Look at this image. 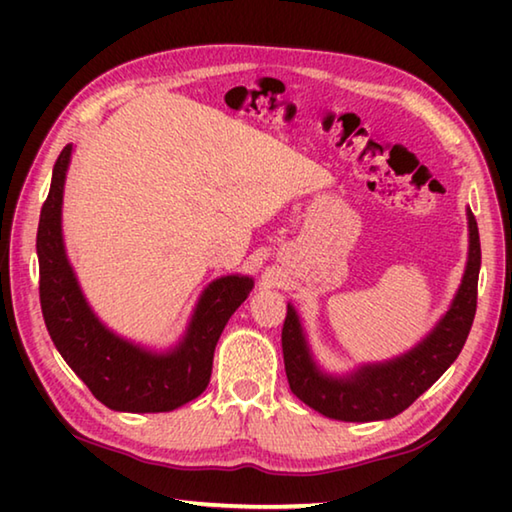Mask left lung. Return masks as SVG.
Listing matches in <instances>:
<instances>
[{
	"instance_id": "1",
	"label": "left lung",
	"mask_w": 512,
	"mask_h": 512,
	"mask_svg": "<svg viewBox=\"0 0 512 512\" xmlns=\"http://www.w3.org/2000/svg\"><path fill=\"white\" fill-rule=\"evenodd\" d=\"M467 219H470V259L454 305L427 339L400 359L379 366H363L352 377H327L311 361L296 311L291 305L287 307V318L282 325V354L289 386L298 400L334 420H386L409 409L452 366L474 323L481 268L479 225L472 212H467Z\"/></svg>"
}]
</instances>
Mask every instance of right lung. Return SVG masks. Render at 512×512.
<instances>
[{
	"mask_svg": "<svg viewBox=\"0 0 512 512\" xmlns=\"http://www.w3.org/2000/svg\"><path fill=\"white\" fill-rule=\"evenodd\" d=\"M72 146L60 151L38 223L40 307L67 366L101 404L128 413H162L192 402L212 377L216 341L235 309L253 289L250 277L228 275L205 289L185 341L169 354H151L117 339L85 302L67 264L60 235L65 171Z\"/></svg>",
	"mask_w": 512,
	"mask_h": 512,
	"instance_id": "add662e5",
	"label": "right lung"
}]
</instances>
